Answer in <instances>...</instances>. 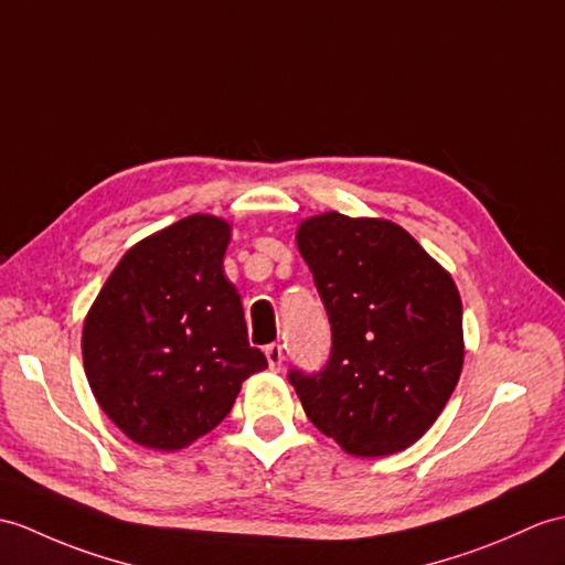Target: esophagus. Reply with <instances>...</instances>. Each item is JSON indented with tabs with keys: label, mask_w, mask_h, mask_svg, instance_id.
Segmentation results:
<instances>
[{
	"label": "esophagus",
	"mask_w": 565,
	"mask_h": 565,
	"mask_svg": "<svg viewBox=\"0 0 565 565\" xmlns=\"http://www.w3.org/2000/svg\"><path fill=\"white\" fill-rule=\"evenodd\" d=\"M265 356H267V363H269V369L271 371H279L281 369V363H284V349H281V344H269L267 349H265Z\"/></svg>",
	"instance_id": "1"
}]
</instances>
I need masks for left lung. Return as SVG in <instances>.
<instances>
[{"instance_id":"8db88e82","label":"left lung","mask_w":565,"mask_h":565,"mask_svg":"<svg viewBox=\"0 0 565 565\" xmlns=\"http://www.w3.org/2000/svg\"><path fill=\"white\" fill-rule=\"evenodd\" d=\"M298 250L332 324L320 373L288 383L315 428L349 455L409 448L436 424L465 361L452 277L402 226L339 212L298 226Z\"/></svg>"}]
</instances>
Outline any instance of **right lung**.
Returning <instances> with one entry per match:
<instances>
[{
  "label": "right lung",
  "instance_id": "right-lung-1",
  "mask_svg": "<svg viewBox=\"0 0 565 565\" xmlns=\"http://www.w3.org/2000/svg\"><path fill=\"white\" fill-rule=\"evenodd\" d=\"M228 241V221L180 218L129 247L86 315L88 385L143 448H188L228 416L243 380L267 369L223 274Z\"/></svg>",
  "mask_w": 565,
  "mask_h": 565
}]
</instances>
